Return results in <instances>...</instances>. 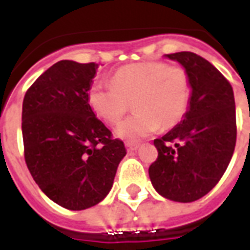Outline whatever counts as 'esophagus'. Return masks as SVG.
I'll list each match as a JSON object with an SVG mask.
<instances>
[{"label":"esophagus","instance_id":"1","mask_svg":"<svg viewBox=\"0 0 250 250\" xmlns=\"http://www.w3.org/2000/svg\"><path fill=\"white\" fill-rule=\"evenodd\" d=\"M125 147L130 151H134V149L139 148L140 143H138V142H125Z\"/></svg>","mask_w":250,"mask_h":250}]
</instances>
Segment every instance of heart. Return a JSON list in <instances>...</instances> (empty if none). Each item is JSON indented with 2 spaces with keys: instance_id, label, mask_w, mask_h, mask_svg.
<instances>
[{
  "instance_id": "1",
  "label": "heart",
  "mask_w": 250,
  "mask_h": 250,
  "mask_svg": "<svg viewBox=\"0 0 250 250\" xmlns=\"http://www.w3.org/2000/svg\"><path fill=\"white\" fill-rule=\"evenodd\" d=\"M110 84L92 83L87 102L94 114L107 125H116L131 110L136 112L116 127V135L139 139L158 130H169L186 115L191 99L189 74L182 66L166 62H140L123 66Z\"/></svg>"
}]
</instances>
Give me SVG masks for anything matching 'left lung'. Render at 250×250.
<instances>
[{
  "label": "left lung",
  "instance_id": "obj_1",
  "mask_svg": "<svg viewBox=\"0 0 250 250\" xmlns=\"http://www.w3.org/2000/svg\"><path fill=\"white\" fill-rule=\"evenodd\" d=\"M167 57L188 71L192 95L182 123L153 140L158 159L148 173L155 189L166 199L191 203L220 182L233 155L237 136L233 88L200 55L182 51Z\"/></svg>",
  "mask_w": 250,
  "mask_h": 250
}]
</instances>
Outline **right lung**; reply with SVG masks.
I'll list each match as a JSON object with an SVG mask.
<instances>
[{
	"mask_svg": "<svg viewBox=\"0 0 250 250\" xmlns=\"http://www.w3.org/2000/svg\"><path fill=\"white\" fill-rule=\"evenodd\" d=\"M98 64L59 61L27 88L22 104L25 162L49 199L70 210L101 203L125 155L88 106Z\"/></svg>",
	"mask_w": 250,
	"mask_h": 250,
	"instance_id": "1",
	"label": "right lung"
}]
</instances>
